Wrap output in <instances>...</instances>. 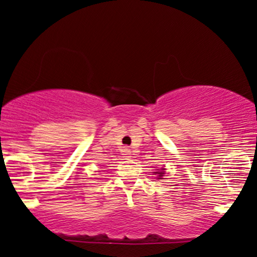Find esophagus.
Listing matches in <instances>:
<instances>
[{
  "label": "esophagus",
  "mask_w": 257,
  "mask_h": 257,
  "mask_svg": "<svg viewBox=\"0 0 257 257\" xmlns=\"http://www.w3.org/2000/svg\"><path fill=\"white\" fill-rule=\"evenodd\" d=\"M122 155H123V158L124 159H129L132 157V153H131V150L128 149V147H123V150H122Z\"/></svg>",
  "instance_id": "1"
}]
</instances>
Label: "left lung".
I'll use <instances>...</instances> for the list:
<instances>
[{
    "instance_id": "1",
    "label": "left lung",
    "mask_w": 257,
    "mask_h": 257,
    "mask_svg": "<svg viewBox=\"0 0 257 257\" xmlns=\"http://www.w3.org/2000/svg\"><path fill=\"white\" fill-rule=\"evenodd\" d=\"M155 174H157V179H162L164 175V168H162L161 172H155Z\"/></svg>"
}]
</instances>
